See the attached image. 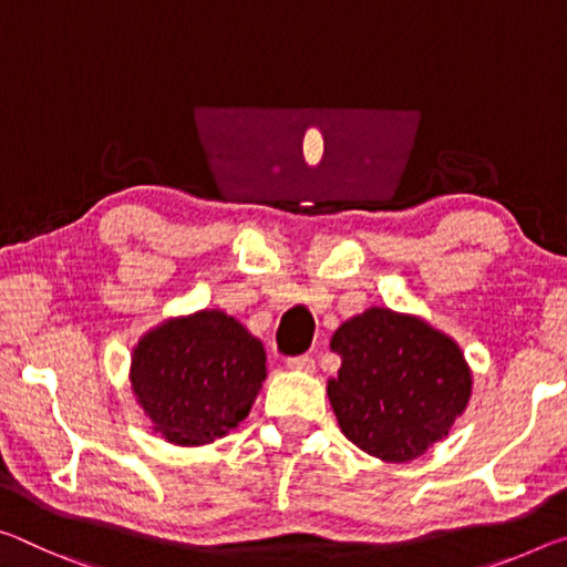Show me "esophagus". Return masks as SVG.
<instances>
[{
  "instance_id": "34e87169",
  "label": "esophagus",
  "mask_w": 567,
  "mask_h": 567,
  "mask_svg": "<svg viewBox=\"0 0 567 567\" xmlns=\"http://www.w3.org/2000/svg\"><path fill=\"white\" fill-rule=\"evenodd\" d=\"M287 368H290V371H298V373H312L316 371V358L312 355H292V358H287Z\"/></svg>"
}]
</instances>
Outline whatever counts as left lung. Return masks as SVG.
Wrapping results in <instances>:
<instances>
[{
	"mask_svg": "<svg viewBox=\"0 0 567 567\" xmlns=\"http://www.w3.org/2000/svg\"><path fill=\"white\" fill-rule=\"evenodd\" d=\"M330 348L343 358L328 383L338 424L379 460H416L442 442L470 401L460 346L419 318L371 308L343 322Z\"/></svg>",
	"mask_w": 567,
	"mask_h": 567,
	"instance_id": "obj_1",
	"label": "left lung"
}]
</instances>
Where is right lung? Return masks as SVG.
I'll use <instances>...</instances> for the list:
<instances>
[{
  "label": "right lung",
  "mask_w": 567,
  "mask_h": 567,
  "mask_svg": "<svg viewBox=\"0 0 567 567\" xmlns=\"http://www.w3.org/2000/svg\"><path fill=\"white\" fill-rule=\"evenodd\" d=\"M265 348L219 310L168 320L133 350V391L168 442L199 446L247 416L267 375Z\"/></svg>",
  "instance_id": "obj_1"
}]
</instances>
